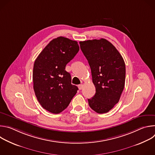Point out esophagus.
I'll return each instance as SVG.
<instances>
[{"mask_svg": "<svg viewBox=\"0 0 155 155\" xmlns=\"http://www.w3.org/2000/svg\"><path fill=\"white\" fill-rule=\"evenodd\" d=\"M83 85L82 84H79V85L78 86V89H79L80 90H82V88H83Z\"/></svg>", "mask_w": 155, "mask_h": 155, "instance_id": "obj_1", "label": "esophagus"}]
</instances>
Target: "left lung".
Instances as JSON below:
<instances>
[{"label": "left lung", "instance_id": "8db88e82", "mask_svg": "<svg viewBox=\"0 0 155 155\" xmlns=\"http://www.w3.org/2000/svg\"><path fill=\"white\" fill-rule=\"evenodd\" d=\"M80 48L90 66L96 94L88 99L98 114L109 112L120 98L125 84L126 67L123 57L104 38L80 41Z\"/></svg>", "mask_w": 155, "mask_h": 155}]
</instances>
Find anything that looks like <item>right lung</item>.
<instances>
[{
  "mask_svg": "<svg viewBox=\"0 0 155 155\" xmlns=\"http://www.w3.org/2000/svg\"><path fill=\"white\" fill-rule=\"evenodd\" d=\"M79 49L77 41L59 37L52 40L35 61V94L41 107L52 114H59L67 108L78 90L71 84V74L65 69Z\"/></svg>",
  "mask_w": 155,
  "mask_h": 155,
  "instance_id": "add662e5",
  "label": "right lung"
}]
</instances>
